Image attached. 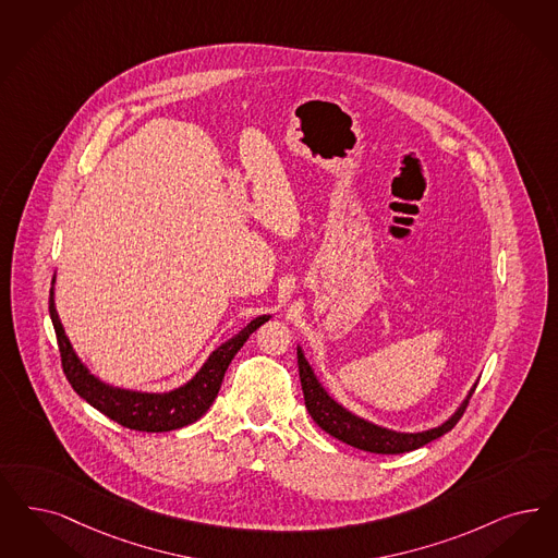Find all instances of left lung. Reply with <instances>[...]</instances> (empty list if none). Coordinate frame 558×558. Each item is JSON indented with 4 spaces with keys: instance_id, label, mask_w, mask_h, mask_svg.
Wrapping results in <instances>:
<instances>
[{
    "instance_id": "obj_1",
    "label": "left lung",
    "mask_w": 558,
    "mask_h": 558,
    "mask_svg": "<svg viewBox=\"0 0 558 558\" xmlns=\"http://www.w3.org/2000/svg\"><path fill=\"white\" fill-rule=\"evenodd\" d=\"M296 356H299V375H301V385H303L305 405H307L311 418L319 424L327 435L336 437L338 441L347 442V445H352L363 451H371V453H384V456L405 453V451H414V449L423 447L426 442L439 439L458 424L465 405L476 389V384L472 385L470 391L465 393V398L461 400V404L456 408V412L447 421H442L439 426L405 433V430H396V428H387L384 424L366 421L363 416L354 414L352 410H348L347 405L340 404L327 391L326 385L322 384L315 368L308 363L307 354L301 344L296 347Z\"/></svg>"
}]
</instances>
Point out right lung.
Masks as SVG:
<instances>
[{"mask_svg":"<svg viewBox=\"0 0 558 558\" xmlns=\"http://www.w3.org/2000/svg\"><path fill=\"white\" fill-rule=\"evenodd\" d=\"M56 278L58 274L53 276V287L49 296V315L58 333L61 365H63L65 377L82 400L97 408L98 412H102L111 421L132 430L167 433L174 428H183L202 418L208 412L211 402L216 400L225 373L231 365L234 354L247 342L251 333L271 317L268 313L251 319L241 331H236L232 338L211 350L210 356L197 368L192 379H187L185 384L174 389L142 391V389H130V387H117L102 381L98 375H95L77 356L70 338L65 336V329L61 326L58 307H56Z\"/></svg>","mask_w":558,"mask_h":558,"instance_id":"obj_1","label":"right lung"}]
</instances>
